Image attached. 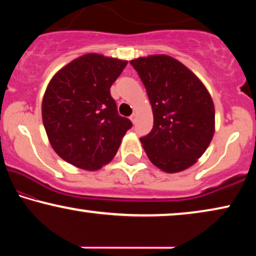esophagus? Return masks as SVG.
I'll use <instances>...</instances> for the list:
<instances>
[{
	"label": "esophagus",
	"mask_w": 256,
	"mask_h": 256,
	"mask_svg": "<svg viewBox=\"0 0 256 256\" xmlns=\"http://www.w3.org/2000/svg\"><path fill=\"white\" fill-rule=\"evenodd\" d=\"M130 120H132V124H135V122H136V114H135V113H132V114L130 115Z\"/></svg>",
	"instance_id": "obj_1"
}]
</instances>
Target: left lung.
<instances>
[{"instance_id":"8db88e82","label":"left lung","mask_w":256,"mask_h":256,"mask_svg":"<svg viewBox=\"0 0 256 256\" xmlns=\"http://www.w3.org/2000/svg\"><path fill=\"white\" fill-rule=\"evenodd\" d=\"M144 85L154 114L152 132L141 140L154 166L169 174L197 162L214 134V104L186 66L170 56L130 60Z\"/></svg>"}]
</instances>
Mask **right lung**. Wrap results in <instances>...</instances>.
<instances>
[{"label": "right lung", "instance_id": "1", "mask_svg": "<svg viewBox=\"0 0 256 256\" xmlns=\"http://www.w3.org/2000/svg\"><path fill=\"white\" fill-rule=\"evenodd\" d=\"M127 60L87 54L56 73L45 90L42 118L58 156L84 170L110 163L128 129L110 96Z\"/></svg>", "mask_w": 256, "mask_h": 256}]
</instances>
